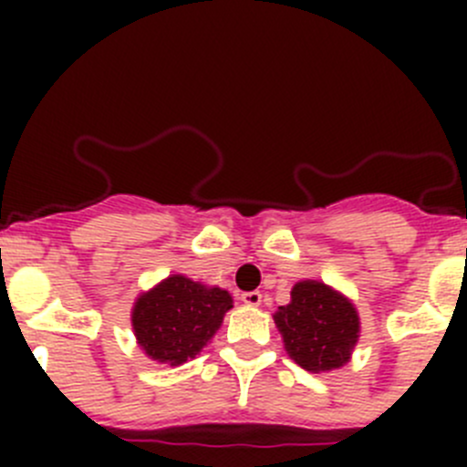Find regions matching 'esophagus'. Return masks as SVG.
<instances>
[{
  "mask_svg": "<svg viewBox=\"0 0 467 467\" xmlns=\"http://www.w3.org/2000/svg\"><path fill=\"white\" fill-rule=\"evenodd\" d=\"M242 303L248 307H257V305H262V294L260 291H246V294H242Z\"/></svg>",
  "mask_w": 467,
  "mask_h": 467,
  "instance_id": "esophagus-1",
  "label": "esophagus"
}]
</instances>
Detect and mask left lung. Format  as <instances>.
<instances>
[{
  "label": "left lung",
  "instance_id": "1",
  "mask_svg": "<svg viewBox=\"0 0 467 467\" xmlns=\"http://www.w3.org/2000/svg\"><path fill=\"white\" fill-rule=\"evenodd\" d=\"M285 350L300 368L329 373L350 361L361 334L355 303L321 280H300L273 314Z\"/></svg>",
  "mask_w": 467,
  "mask_h": 467
}]
</instances>
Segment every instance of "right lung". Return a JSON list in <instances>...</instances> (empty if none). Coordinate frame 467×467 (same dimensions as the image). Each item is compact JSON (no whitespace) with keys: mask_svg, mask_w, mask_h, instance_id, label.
<instances>
[{"mask_svg":"<svg viewBox=\"0 0 467 467\" xmlns=\"http://www.w3.org/2000/svg\"><path fill=\"white\" fill-rule=\"evenodd\" d=\"M230 309L233 296L228 291L176 273L135 298L130 325L149 359L181 366L212 341Z\"/></svg>","mask_w":467,"mask_h":467,"instance_id":"add662e5","label":"right lung"}]
</instances>
